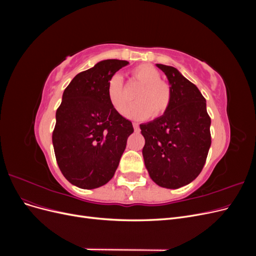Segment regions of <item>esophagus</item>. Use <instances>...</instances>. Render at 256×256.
Here are the masks:
<instances>
[{
  "label": "esophagus",
  "mask_w": 256,
  "mask_h": 256,
  "mask_svg": "<svg viewBox=\"0 0 256 256\" xmlns=\"http://www.w3.org/2000/svg\"><path fill=\"white\" fill-rule=\"evenodd\" d=\"M132 125H134V131L140 130V127H138V122H134Z\"/></svg>",
  "instance_id": "obj_1"
}]
</instances>
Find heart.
I'll return each mask as SVG.
<instances>
[{"label": "heart", "instance_id": "1", "mask_svg": "<svg viewBox=\"0 0 256 256\" xmlns=\"http://www.w3.org/2000/svg\"><path fill=\"white\" fill-rule=\"evenodd\" d=\"M134 81L141 85L134 100V104L125 111V116L134 120H145L152 115L160 118L166 113L172 102V88L161 80L157 68L150 64H142L131 72ZM106 97L113 109L122 113L128 104V98L124 90V81L120 74H113L106 83Z\"/></svg>", "mask_w": 256, "mask_h": 256}]
</instances>
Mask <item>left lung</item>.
<instances>
[{
  "mask_svg": "<svg viewBox=\"0 0 256 256\" xmlns=\"http://www.w3.org/2000/svg\"><path fill=\"white\" fill-rule=\"evenodd\" d=\"M168 76L172 102L166 113L141 124L143 158L152 180L160 187L177 189L202 172L212 144L206 100L194 84L172 66L157 64Z\"/></svg>",
  "mask_w": 256,
  "mask_h": 256,
  "instance_id": "8db88e82",
  "label": "left lung"
}]
</instances>
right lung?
Masks as SVG:
<instances>
[{
    "mask_svg": "<svg viewBox=\"0 0 256 256\" xmlns=\"http://www.w3.org/2000/svg\"><path fill=\"white\" fill-rule=\"evenodd\" d=\"M127 60H104L76 74L63 92L52 134L56 162L66 180L95 189L114 176L132 122L116 112L106 97V83Z\"/></svg>",
    "mask_w": 256,
    "mask_h": 256,
    "instance_id": "add662e5",
    "label": "right lung"
}]
</instances>
